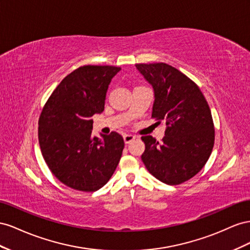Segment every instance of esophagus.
Wrapping results in <instances>:
<instances>
[{
	"instance_id": "1",
	"label": "esophagus",
	"mask_w": 250,
	"mask_h": 250,
	"mask_svg": "<svg viewBox=\"0 0 250 250\" xmlns=\"http://www.w3.org/2000/svg\"><path fill=\"white\" fill-rule=\"evenodd\" d=\"M135 138H136V137H135L134 135H132V134H125V135H124V140H125V142L126 145L130 144V142L133 141Z\"/></svg>"
}]
</instances>
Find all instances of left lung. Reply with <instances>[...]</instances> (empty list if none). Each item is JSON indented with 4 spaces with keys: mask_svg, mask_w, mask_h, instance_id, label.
Wrapping results in <instances>:
<instances>
[{
    "mask_svg": "<svg viewBox=\"0 0 250 250\" xmlns=\"http://www.w3.org/2000/svg\"><path fill=\"white\" fill-rule=\"evenodd\" d=\"M153 85L152 118L167 125L161 144L142 136L141 156L146 169L159 181L178 185L197 175L208 162L215 144V126L201 90L179 70L166 62L136 63Z\"/></svg>",
    "mask_w": 250,
    "mask_h": 250,
    "instance_id": "8db88e82",
    "label": "left lung"
}]
</instances>
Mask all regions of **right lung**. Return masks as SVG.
<instances>
[{"instance_id":"add662e5","label":"right lung","mask_w":250,"mask_h":250,"mask_svg":"<svg viewBox=\"0 0 250 250\" xmlns=\"http://www.w3.org/2000/svg\"><path fill=\"white\" fill-rule=\"evenodd\" d=\"M115 66L85 65L68 74L46 102L39 119V142L46 165L67 187L95 191L110 180L125 141L111 132L92 136L91 117L104 109Z\"/></svg>"}]
</instances>
